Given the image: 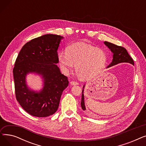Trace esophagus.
<instances>
[{"label":"esophagus","mask_w":146,"mask_h":146,"mask_svg":"<svg viewBox=\"0 0 146 146\" xmlns=\"http://www.w3.org/2000/svg\"><path fill=\"white\" fill-rule=\"evenodd\" d=\"M70 84H71V85L74 86V85H79V83H78V82L72 81V82H70Z\"/></svg>","instance_id":"esophagus-1"}]
</instances>
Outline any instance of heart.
Segmentation results:
<instances>
[{
  "label": "heart",
  "instance_id": "heart-1",
  "mask_svg": "<svg viewBox=\"0 0 146 146\" xmlns=\"http://www.w3.org/2000/svg\"><path fill=\"white\" fill-rule=\"evenodd\" d=\"M57 58L63 72L72 70L74 65L76 73L83 80L94 77L104 68L106 61L103 50L82 42L70 45L66 53L59 52Z\"/></svg>",
  "mask_w": 146,
  "mask_h": 146
}]
</instances>
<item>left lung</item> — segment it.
Masks as SVG:
<instances>
[{
    "mask_svg": "<svg viewBox=\"0 0 146 146\" xmlns=\"http://www.w3.org/2000/svg\"><path fill=\"white\" fill-rule=\"evenodd\" d=\"M104 44L113 53V58L112 62L107 67V68L121 63H128L134 65V61L133 58L128 54L127 51L125 48L107 41H105ZM85 85L83 87L81 101V106L83 111H86V106L85 105V96H84V88H85Z\"/></svg>",
    "mask_w": 146,
    "mask_h": 146,
    "instance_id": "obj_1",
    "label": "left lung"
}]
</instances>
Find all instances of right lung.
Listing matches in <instances>:
<instances>
[{
	"label": "right lung",
	"mask_w": 146,
	"mask_h": 146,
	"mask_svg": "<svg viewBox=\"0 0 146 146\" xmlns=\"http://www.w3.org/2000/svg\"><path fill=\"white\" fill-rule=\"evenodd\" d=\"M64 37L45 34L27 42L18 54L13 69L16 98L29 114L46 117L54 113L61 94L68 86L67 78L61 74L57 50ZM29 73L40 75L43 87L40 91L29 88L26 81Z\"/></svg>",
	"instance_id": "obj_1"
}]
</instances>
